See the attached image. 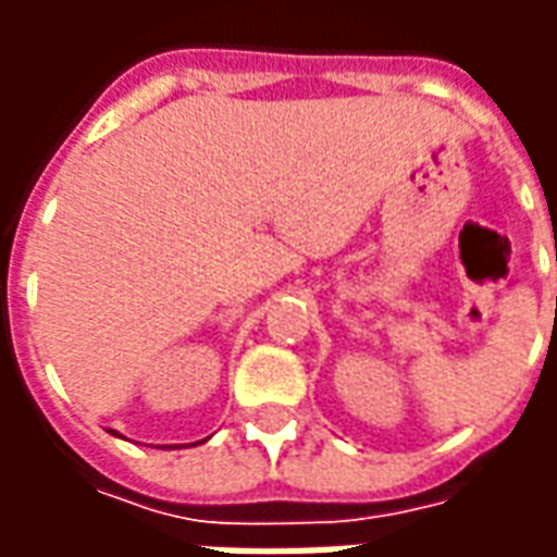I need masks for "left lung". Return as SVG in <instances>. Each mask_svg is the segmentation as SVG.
Wrapping results in <instances>:
<instances>
[{"instance_id":"8db88e82","label":"left lung","mask_w":557,"mask_h":557,"mask_svg":"<svg viewBox=\"0 0 557 557\" xmlns=\"http://www.w3.org/2000/svg\"><path fill=\"white\" fill-rule=\"evenodd\" d=\"M555 259H557V256H555Z\"/></svg>"}]
</instances>
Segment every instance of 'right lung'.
I'll return each instance as SVG.
<instances>
[{"label":"right lung","mask_w":557,"mask_h":557,"mask_svg":"<svg viewBox=\"0 0 557 557\" xmlns=\"http://www.w3.org/2000/svg\"><path fill=\"white\" fill-rule=\"evenodd\" d=\"M113 435H119V432H113ZM202 442H208V438H202Z\"/></svg>","instance_id":"add662e5"}]
</instances>
